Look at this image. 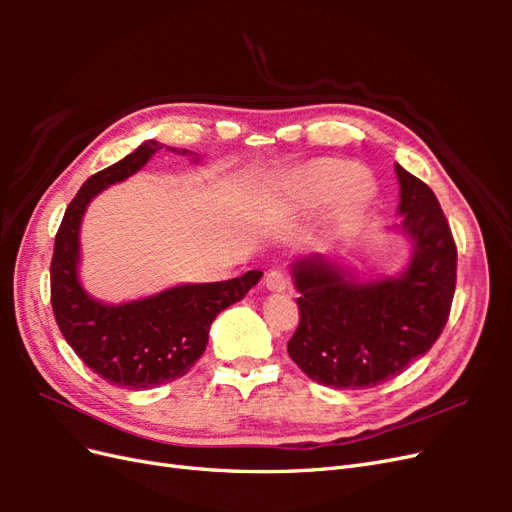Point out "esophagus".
I'll list each match as a JSON object with an SVG mask.
<instances>
[{"instance_id":"1","label":"esophagus","mask_w":512,"mask_h":512,"mask_svg":"<svg viewBox=\"0 0 512 512\" xmlns=\"http://www.w3.org/2000/svg\"><path fill=\"white\" fill-rule=\"evenodd\" d=\"M265 284L273 292H284L288 288L290 280H288V275L284 271H269L267 277H265Z\"/></svg>"}]
</instances>
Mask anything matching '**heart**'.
Instances as JSON below:
<instances>
[{
    "mask_svg": "<svg viewBox=\"0 0 512 512\" xmlns=\"http://www.w3.org/2000/svg\"><path fill=\"white\" fill-rule=\"evenodd\" d=\"M294 198L305 207H320L331 200V215L339 224H354L376 198V181L367 170L350 162L318 158L303 164L290 179Z\"/></svg>",
    "mask_w": 512,
    "mask_h": 512,
    "instance_id": "1",
    "label": "heart"
}]
</instances>
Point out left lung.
<instances>
[{"instance_id": "1", "label": "left lung", "mask_w": 512, "mask_h": 512, "mask_svg": "<svg viewBox=\"0 0 512 512\" xmlns=\"http://www.w3.org/2000/svg\"><path fill=\"white\" fill-rule=\"evenodd\" d=\"M399 228L414 243L406 271L359 282L324 256L292 262L301 297L290 359L333 389H371L423 356L442 329L457 284V245L436 194L395 164Z\"/></svg>"}]
</instances>
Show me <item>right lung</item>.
Here are the masks:
<instances>
[{
	"label": "right lung",
	"mask_w": 512,
	"mask_h": 512,
	"mask_svg": "<svg viewBox=\"0 0 512 512\" xmlns=\"http://www.w3.org/2000/svg\"><path fill=\"white\" fill-rule=\"evenodd\" d=\"M158 149L160 143L147 141L81 185L59 224L51 260V305L61 335L94 374L132 391L188 374L207 348L211 322L262 277L247 271L226 282L175 286L121 305L100 303L83 290L79 228L87 205L108 185L141 170Z\"/></svg>",
	"instance_id": "1"
}]
</instances>
